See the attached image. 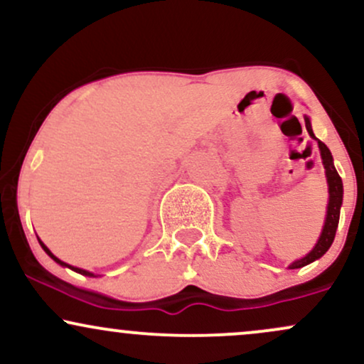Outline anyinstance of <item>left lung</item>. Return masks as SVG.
<instances>
[{"instance_id": "left-lung-1", "label": "left lung", "mask_w": 364, "mask_h": 364, "mask_svg": "<svg viewBox=\"0 0 364 364\" xmlns=\"http://www.w3.org/2000/svg\"><path fill=\"white\" fill-rule=\"evenodd\" d=\"M304 124H306L308 133H310L311 139H315L318 141V149H320V156H321V162H323L325 168V176H327V183H328V205H327V217H325V224L323 229H321V235L316 241L315 248L311 250L306 257L299 258V260L292 262L289 265V269H301V267L308 265V263L318 260L320 257H323L325 253L328 252V248L333 243V237H336V231L337 225H339V215H341V205H342V193H344V188H342V179L337 173L336 166H333V157L330 154V150L323 141H320L315 136L311 129V123L308 116H304Z\"/></svg>"}]
</instances>
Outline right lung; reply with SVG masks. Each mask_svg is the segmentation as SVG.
I'll return each instance as SVG.
<instances>
[{
    "mask_svg": "<svg viewBox=\"0 0 364 364\" xmlns=\"http://www.w3.org/2000/svg\"><path fill=\"white\" fill-rule=\"evenodd\" d=\"M37 240H39V237H37ZM39 243H41V246H43V250H44V252H46V253H48V255H49V257H51L54 262H56V263H60V265H61V267H68V269H72V270H75V272H78V274H82V275H89V277H95V275H94V274H92V272H89V270H83V269H78V267H72V265H68V263L61 262V260H60V258H58V257H54V255H53L51 252H49V248H48V246H46V245L43 243V241H41V240H39Z\"/></svg>",
    "mask_w": 364,
    "mask_h": 364,
    "instance_id": "add662e5",
    "label": "right lung"
}]
</instances>
